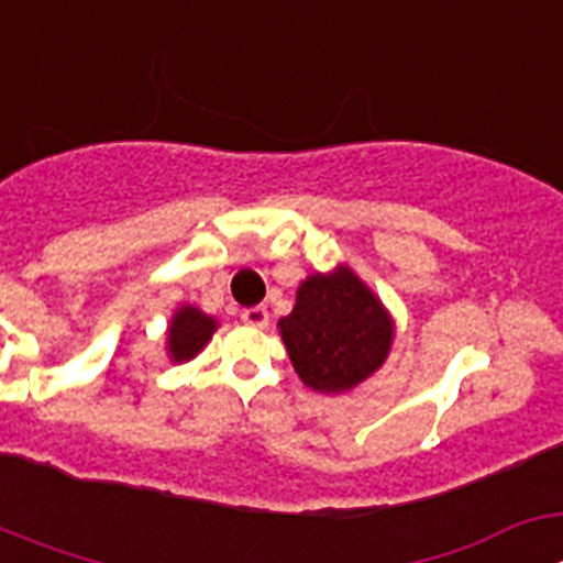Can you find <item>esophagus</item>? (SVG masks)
Masks as SVG:
<instances>
[{
  "label": "esophagus",
  "instance_id": "1",
  "mask_svg": "<svg viewBox=\"0 0 563 563\" xmlns=\"http://www.w3.org/2000/svg\"><path fill=\"white\" fill-rule=\"evenodd\" d=\"M242 321L262 330V327H267L271 316H267V307H247V310H242Z\"/></svg>",
  "mask_w": 563,
  "mask_h": 563
}]
</instances>
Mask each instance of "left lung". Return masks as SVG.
<instances>
[{
    "label": "left lung",
    "instance_id": "1",
    "mask_svg": "<svg viewBox=\"0 0 563 563\" xmlns=\"http://www.w3.org/2000/svg\"><path fill=\"white\" fill-rule=\"evenodd\" d=\"M278 330L298 377L316 391L352 389L380 369L391 346L389 316L346 267L307 278Z\"/></svg>",
    "mask_w": 563,
    "mask_h": 563
}]
</instances>
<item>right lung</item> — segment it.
<instances>
[{
    "mask_svg": "<svg viewBox=\"0 0 563 563\" xmlns=\"http://www.w3.org/2000/svg\"><path fill=\"white\" fill-rule=\"evenodd\" d=\"M217 330V321L200 312L197 307H183L172 318V330H168V352L174 361H188L208 343V338Z\"/></svg>",
    "mask_w": 563,
    "mask_h": 563,
    "instance_id": "right-lung-1",
    "label": "right lung"
}]
</instances>
